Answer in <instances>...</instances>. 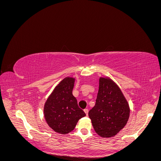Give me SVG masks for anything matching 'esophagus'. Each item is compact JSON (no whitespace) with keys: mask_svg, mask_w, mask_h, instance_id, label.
Listing matches in <instances>:
<instances>
[{"mask_svg":"<svg viewBox=\"0 0 161 161\" xmlns=\"http://www.w3.org/2000/svg\"><path fill=\"white\" fill-rule=\"evenodd\" d=\"M84 112L85 113L86 115H88V113H89V110H88V109H84Z\"/></svg>","mask_w":161,"mask_h":161,"instance_id":"34e87169","label":"esophagus"}]
</instances>
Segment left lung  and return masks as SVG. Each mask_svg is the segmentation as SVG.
<instances>
[{
  "label": "left lung",
  "mask_w": 161,
  "mask_h": 161,
  "mask_svg": "<svg viewBox=\"0 0 161 161\" xmlns=\"http://www.w3.org/2000/svg\"><path fill=\"white\" fill-rule=\"evenodd\" d=\"M95 105L89 117L95 132L102 138H111L127 124L130 106L122 91L109 77L99 78Z\"/></svg>",
  "instance_id": "left-lung-1"
}]
</instances>
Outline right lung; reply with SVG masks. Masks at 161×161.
<instances>
[{
	"instance_id": "right-lung-1",
	"label": "right lung",
	"mask_w": 161,
	"mask_h": 161,
	"mask_svg": "<svg viewBox=\"0 0 161 161\" xmlns=\"http://www.w3.org/2000/svg\"><path fill=\"white\" fill-rule=\"evenodd\" d=\"M75 82L74 77L68 76L62 79L48 97L43 107L46 123L58 134L71 132L78 121L86 115L72 95Z\"/></svg>"
}]
</instances>
